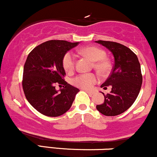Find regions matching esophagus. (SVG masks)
I'll use <instances>...</instances> for the list:
<instances>
[{"label": "esophagus", "instance_id": "obj_1", "mask_svg": "<svg viewBox=\"0 0 157 157\" xmlns=\"http://www.w3.org/2000/svg\"><path fill=\"white\" fill-rule=\"evenodd\" d=\"M84 91H86V92H87V93L89 94H90V95H92L93 94H94V91H89V90H86V89H85Z\"/></svg>", "mask_w": 157, "mask_h": 157}]
</instances>
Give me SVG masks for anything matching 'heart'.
Here are the masks:
<instances>
[{"label": "heart", "mask_w": 157, "mask_h": 157, "mask_svg": "<svg viewBox=\"0 0 157 157\" xmlns=\"http://www.w3.org/2000/svg\"><path fill=\"white\" fill-rule=\"evenodd\" d=\"M82 55L89 57L94 61V67L99 72L105 74L110 69V63L105 57L106 53L105 50L97 46H89L82 48L80 50ZM75 57L73 53L68 52L63 57V66L66 71H72L75 68ZM97 81V77L93 73L80 74L72 80L74 86L83 89H89Z\"/></svg>", "instance_id": "b5f03b06"}]
</instances>
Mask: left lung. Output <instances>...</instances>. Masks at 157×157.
I'll list each match as a JSON object with an SVG mask.
<instances>
[{
    "mask_svg": "<svg viewBox=\"0 0 157 157\" xmlns=\"http://www.w3.org/2000/svg\"><path fill=\"white\" fill-rule=\"evenodd\" d=\"M112 52L114 64L111 75L101 87L111 92L104 94V102L97 109L105 116H116L125 112L137 98L142 83L141 68L137 56L129 48L112 41L97 40Z\"/></svg>",
    "mask_w": 157,
    "mask_h": 157,
    "instance_id": "left-lung-1",
    "label": "left lung"
}]
</instances>
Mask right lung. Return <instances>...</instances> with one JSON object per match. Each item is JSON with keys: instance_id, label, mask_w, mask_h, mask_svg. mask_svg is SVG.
Wrapping results in <instances>:
<instances>
[{"instance_id": "add662e5", "label": "right lung", "mask_w": 157, "mask_h": 157, "mask_svg": "<svg viewBox=\"0 0 157 157\" xmlns=\"http://www.w3.org/2000/svg\"><path fill=\"white\" fill-rule=\"evenodd\" d=\"M79 42L52 40L38 45L29 54L23 67V92L32 107L48 117H59L71 108L79 89L63 80V57ZM63 84L60 92L55 85Z\"/></svg>"}]
</instances>
